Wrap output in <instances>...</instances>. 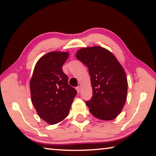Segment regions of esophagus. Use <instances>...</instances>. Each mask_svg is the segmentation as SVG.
<instances>
[{
	"label": "esophagus",
	"mask_w": 156,
	"mask_h": 156,
	"mask_svg": "<svg viewBox=\"0 0 156 156\" xmlns=\"http://www.w3.org/2000/svg\"><path fill=\"white\" fill-rule=\"evenodd\" d=\"M76 91H77V92H78V94L80 93V87H76Z\"/></svg>",
	"instance_id": "esophagus-1"
}]
</instances>
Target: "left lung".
<instances>
[{"label": "left lung", "mask_w": 156, "mask_h": 156, "mask_svg": "<svg viewBox=\"0 0 156 156\" xmlns=\"http://www.w3.org/2000/svg\"><path fill=\"white\" fill-rule=\"evenodd\" d=\"M76 57L89 69L93 96L86 102L89 112L102 120L115 119L127 97L125 71L112 52L100 46L81 48Z\"/></svg>", "instance_id": "8db88e82"}]
</instances>
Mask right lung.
I'll use <instances>...</instances> for the list:
<instances>
[{
	"label": "right lung",
	"instance_id": "obj_1",
	"mask_svg": "<svg viewBox=\"0 0 156 156\" xmlns=\"http://www.w3.org/2000/svg\"><path fill=\"white\" fill-rule=\"evenodd\" d=\"M67 51H51L36 62L30 82L31 102L39 117L49 125L67 117L77 91L68 84L62 67Z\"/></svg>",
	"mask_w": 156,
	"mask_h": 156
}]
</instances>
